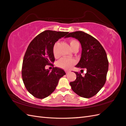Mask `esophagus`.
Wrapping results in <instances>:
<instances>
[{"mask_svg":"<svg viewBox=\"0 0 126 126\" xmlns=\"http://www.w3.org/2000/svg\"><path fill=\"white\" fill-rule=\"evenodd\" d=\"M65 72L66 74H68L69 72H70V71H65Z\"/></svg>","mask_w":126,"mask_h":126,"instance_id":"esophagus-1","label":"esophagus"}]
</instances>
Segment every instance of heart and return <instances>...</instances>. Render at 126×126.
Returning a JSON list of instances; mask_svg holds the SVG:
<instances>
[{
	"instance_id": "obj_1",
	"label": "heart",
	"mask_w": 126,
	"mask_h": 126,
	"mask_svg": "<svg viewBox=\"0 0 126 126\" xmlns=\"http://www.w3.org/2000/svg\"><path fill=\"white\" fill-rule=\"evenodd\" d=\"M69 43H70V47L72 50L74 47H76L77 46L79 45L78 42L75 40H70ZM56 46H57L56 44L54 46L53 49V52L54 56L55 58H58L59 56V54L57 52V50H56ZM76 63V60L73 59L63 58L61 59L60 60L58 61L57 63H56V65H57V66L59 67H60L61 68L65 69V70H68V69H70L72 66L75 65Z\"/></svg>"
}]
</instances>
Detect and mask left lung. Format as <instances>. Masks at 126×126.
<instances>
[{
    "mask_svg": "<svg viewBox=\"0 0 126 126\" xmlns=\"http://www.w3.org/2000/svg\"><path fill=\"white\" fill-rule=\"evenodd\" d=\"M70 37L77 39L81 46V58L76 67L86 69L84 77L74 72L77 78L71 82L70 85L79 96L90 98L96 95L106 83L109 66L106 52L98 41L87 33L77 31L65 36Z\"/></svg>",
    "mask_w": 126,
    "mask_h": 126,
    "instance_id": "obj_1",
    "label": "left lung"
}]
</instances>
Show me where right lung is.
I'll return each instance as SVG.
<instances>
[{
  "label": "right lung",
  "mask_w": 126,
  "mask_h": 126,
  "mask_svg": "<svg viewBox=\"0 0 126 126\" xmlns=\"http://www.w3.org/2000/svg\"><path fill=\"white\" fill-rule=\"evenodd\" d=\"M68 32L46 30L36 36L28 46L22 69V79L28 91L36 98L43 99L55 90L63 70L53 67L52 71L45 66L55 61L53 49L59 38Z\"/></svg>",
  "instance_id": "right-lung-1"
}]
</instances>
